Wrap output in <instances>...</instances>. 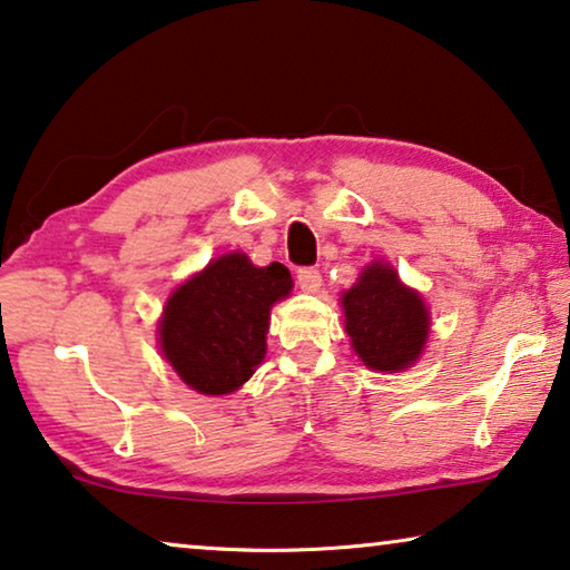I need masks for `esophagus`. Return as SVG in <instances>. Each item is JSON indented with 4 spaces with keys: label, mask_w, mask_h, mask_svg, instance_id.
I'll return each mask as SVG.
<instances>
[{
    "label": "esophagus",
    "mask_w": 570,
    "mask_h": 570,
    "mask_svg": "<svg viewBox=\"0 0 570 570\" xmlns=\"http://www.w3.org/2000/svg\"><path fill=\"white\" fill-rule=\"evenodd\" d=\"M296 284H299L302 292L314 294L322 286V274L317 268H299L296 271Z\"/></svg>",
    "instance_id": "1"
}]
</instances>
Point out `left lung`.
<instances>
[{"label": "left lung", "instance_id": "left-lung-1", "mask_svg": "<svg viewBox=\"0 0 570 570\" xmlns=\"http://www.w3.org/2000/svg\"><path fill=\"white\" fill-rule=\"evenodd\" d=\"M342 312L352 350L370 370L401 373L421 357L431 330L429 309L391 264L365 266L357 284L342 294Z\"/></svg>", "mask_w": 570, "mask_h": 570}]
</instances>
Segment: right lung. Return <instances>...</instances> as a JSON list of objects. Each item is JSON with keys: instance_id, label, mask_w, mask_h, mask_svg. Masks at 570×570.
<instances>
[{"instance_id": "obj_1", "label": "right lung", "mask_w": 570, "mask_h": 570, "mask_svg": "<svg viewBox=\"0 0 570 570\" xmlns=\"http://www.w3.org/2000/svg\"><path fill=\"white\" fill-rule=\"evenodd\" d=\"M292 286L286 266L258 268L246 253H225L171 292L159 320L161 355L197 393L238 391L266 357L271 306Z\"/></svg>"}]
</instances>
